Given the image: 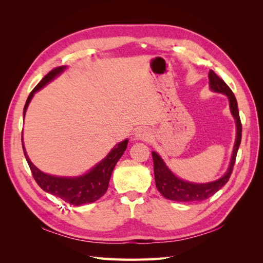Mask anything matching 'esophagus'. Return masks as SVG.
<instances>
[{
  "label": "esophagus",
  "instance_id": "34e87169",
  "mask_svg": "<svg viewBox=\"0 0 263 263\" xmlns=\"http://www.w3.org/2000/svg\"><path fill=\"white\" fill-rule=\"evenodd\" d=\"M134 137L136 140H141V141H149L151 138V134L149 130L145 128H138L134 134Z\"/></svg>",
  "mask_w": 263,
  "mask_h": 263
}]
</instances>
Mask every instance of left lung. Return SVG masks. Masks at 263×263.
Instances as JSON below:
<instances>
[{"mask_svg":"<svg viewBox=\"0 0 263 263\" xmlns=\"http://www.w3.org/2000/svg\"><path fill=\"white\" fill-rule=\"evenodd\" d=\"M209 79H210V87L213 92L227 95L228 101H229L230 113H232L236 122V141L234 145L232 159H230L227 171L225 172L224 176L219 178L218 180L209 182V183H192V182L184 181L178 178L176 174H174L168 166H166V164L162 160V158L159 156L156 151H153L151 155H153V159H154L156 186L159 192H160L165 198H168V200H171V201L200 202V201L206 200V198L214 195L218 190H220L226 184L230 176H232V172L234 169L237 151L240 146L241 132H242L237 100L235 98L233 91L230 90V87L222 81L213 70H210Z\"/></svg>","mask_w":263,"mask_h":263,"instance_id":"1","label":"left lung"}]
</instances>
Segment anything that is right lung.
<instances>
[{"label": "right lung", "mask_w": 263, "mask_h": 263, "mask_svg": "<svg viewBox=\"0 0 263 263\" xmlns=\"http://www.w3.org/2000/svg\"><path fill=\"white\" fill-rule=\"evenodd\" d=\"M66 68H67L66 66H61V67L52 69L50 72L47 76H45L43 78V80L35 86V89L28 95L25 106H24L23 117H25L28 104L31 101V99H33L34 94L37 91L42 90L46 84L51 82L54 78H57L59 74H61L63 71L66 70ZM22 144H23L24 155H25L27 163L29 165L31 173H33L35 181L37 182V184L41 186L45 192L50 193L57 197H60L61 200L66 201L71 205L79 206L82 204L93 203L95 201H98L100 197H102L105 194L108 187V182H109L110 176H112V172L115 168L117 161L119 160V158H121L125 153L127 144H128V139H125L124 141L117 144L112 150L109 151L108 155L103 159L101 162H99L97 165H94L91 170L82 174V176L73 177V178L57 177V176H51V174L44 173L29 160V158L26 154L25 147H24L23 133H22Z\"/></svg>", "instance_id": "obj_1"}]
</instances>
